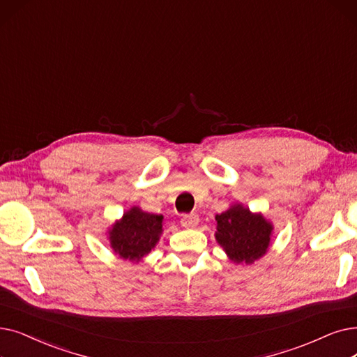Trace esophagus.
Instances as JSON below:
<instances>
[{
  "instance_id": "34e87169",
  "label": "esophagus",
  "mask_w": 357,
  "mask_h": 357,
  "mask_svg": "<svg viewBox=\"0 0 357 357\" xmlns=\"http://www.w3.org/2000/svg\"><path fill=\"white\" fill-rule=\"evenodd\" d=\"M198 222H199V219H198V215L195 213L183 214L182 215V220H181L183 227H195L198 225Z\"/></svg>"
}]
</instances>
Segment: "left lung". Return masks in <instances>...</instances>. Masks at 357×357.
<instances>
[{
    "mask_svg": "<svg viewBox=\"0 0 357 357\" xmlns=\"http://www.w3.org/2000/svg\"><path fill=\"white\" fill-rule=\"evenodd\" d=\"M215 239L234 262L251 264L267 252L273 226L242 206L217 214Z\"/></svg>",
    "mask_w": 357,
    "mask_h": 357,
    "instance_id": "8db88e82",
    "label": "left lung"
}]
</instances>
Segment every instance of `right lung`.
Returning a JSON list of instances; mask_svg holds the SVG:
<instances>
[{
  "label": "right lung",
  "instance_id": "right-lung-1",
  "mask_svg": "<svg viewBox=\"0 0 357 357\" xmlns=\"http://www.w3.org/2000/svg\"><path fill=\"white\" fill-rule=\"evenodd\" d=\"M162 222L163 215L144 213L137 207L131 208L109 231L114 251L123 259L140 261L158 243Z\"/></svg>",
  "mask_w": 357,
  "mask_h": 357
}]
</instances>
